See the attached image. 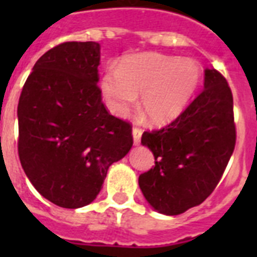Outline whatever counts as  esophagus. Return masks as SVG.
I'll use <instances>...</instances> for the list:
<instances>
[{"label": "esophagus", "instance_id": "obj_1", "mask_svg": "<svg viewBox=\"0 0 257 257\" xmlns=\"http://www.w3.org/2000/svg\"><path fill=\"white\" fill-rule=\"evenodd\" d=\"M132 135H133V143H135V145H139V144H140L141 135H143V131H141L140 128H133Z\"/></svg>", "mask_w": 257, "mask_h": 257}]
</instances>
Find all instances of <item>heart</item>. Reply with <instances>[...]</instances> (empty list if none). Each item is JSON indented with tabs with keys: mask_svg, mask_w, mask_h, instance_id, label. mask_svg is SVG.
Instances as JSON below:
<instances>
[{
	"mask_svg": "<svg viewBox=\"0 0 257 257\" xmlns=\"http://www.w3.org/2000/svg\"><path fill=\"white\" fill-rule=\"evenodd\" d=\"M201 68L195 60L161 53H140L121 58L105 70L100 90L105 105L117 117L136 104L152 125H167L187 109L199 88Z\"/></svg>",
	"mask_w": 257,
	"mask_h": 257,
	"instance_id": "b5f03b06",
	"label": "heart"
}]
</instances>
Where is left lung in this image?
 <instances>
[{"label": "left lung", "mask_w": 257, "mask_h": 257, "mask_svg": "<svg viewBox=\"0 0 257 257\" xmlns=\"http://www.w3.org/2000/svg\"><path fill=\"white\" fill-rule=\"evenodd\" d=\"M236 143L233 97L227 80L204 70V90L175 121L144 132L141 144L155 167L139 177L145 200L159 213L175 216L211 195L223 176Z\"/></svg>", "instance_id": "obj_1"}]
</instances>
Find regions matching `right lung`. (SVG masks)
Here are the masks:
<instances>
[{
    "mask_svg": "<svg viewBox=\"0 0 257 257\" xmlns=\"http://www.w3.org/2000/svg\"><path fill=\"white\" fill-rule=\"evenodd\" d=\"M100 45L64 42L34 64L18 101V155L50 203L81 208L133 145L132 126L109 114L98 82Z\"/></svg>",
    "mask_w": 257,
    "mask_h": 257,
    "instance_id": "right-lung-1",
    "label": "right lung"
}]
</instances>
